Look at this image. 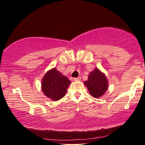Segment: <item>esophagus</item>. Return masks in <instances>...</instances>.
<instances>
[{
  "mask_svg": "<svg viewBox=\"0 0 145 145\" xmlns=\"http://www.w3.org/2000/svg\"><path fill=\"white\" fill-rule=\"evenodd\" d=\"M81 77H74L73 78V80L74 81H80L81 80Z\"/></svg>",
  "mask_w": 145,
  "mask_h": 145,
  "instance_id": "obj_1",
  "label": "esophagus"
}]
</instances>
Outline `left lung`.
Listing matches in <instances>:
<instances>
[{"label": "left lung", "mask_w": 145, "mask_h": 145, "mask_svg": "<svg viewBox=\"0 0 145 145\" xmlns=\"http://www.w3.org/2000/svg\"><path fill=\"white\" fill-rule=\"evenodd\" d=\"M84 83L91 95L97 99L103 96L108 87L106 77L98 68H95L89 73L88 79Z\"/></svg>", "instance_id": "1"}]
</instances>
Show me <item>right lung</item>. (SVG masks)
Wrapping results in <instances>:
<instances>
[{"mask_svg": "<svg viewBox=\"0 0 145 145\" xmlns=\"http://www.w3.org/2000/svg\"><path fill=\"white\" fill-rule=\"evenodd\" d=\"M70 83L68 77L54 68L44 75L41 83L42 91L48 98L56 101L64 97Z\"/></svg>", "mask_w": 145, "mask_h": 145, "instance_id": "obj_1", "label": "right lung"}]
</instances>
